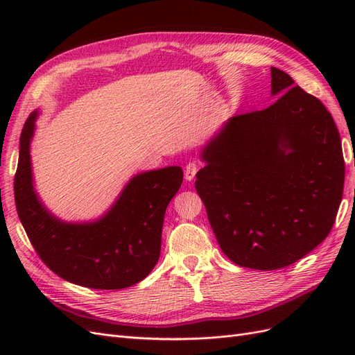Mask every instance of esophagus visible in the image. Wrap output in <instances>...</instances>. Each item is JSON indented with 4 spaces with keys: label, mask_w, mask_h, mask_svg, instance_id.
Returning a JSON list of instances; mask_svg holds the SVG:
<instances>
[{
    "label": "esophagus",
    "mask_w": 355,
    "mask_h": 355,
    "mask_svg": "<svg viewBox=\"0 0 355 355\" xmlns=\"http://www.w3.org/2000/svg\"><path fill=\"white\" fill-rule=\"evenodd\" d=\"M197 171H198L197 163H194V161H189V163L185 166V179H187L188 182H191L192 179L196 178Z\"/></svg>",
    "instance_id": "esophagus-1"
}]
</instances>
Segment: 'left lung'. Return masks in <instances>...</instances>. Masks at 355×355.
<instances>
[{
  "label": "left lung",
  "mask_w": 355,
  "mask_h": 355,
  "mask_svg": "<svg viewBox=\"0 0 355 355\" xmlns=\"http://www.w3.org/2000/svg\"><path fill=\"white\" fill-rule=\"evenodd\" d=\"M270 108L231 116L201 148L196 189L222 252L272 271L302 259L335 223L345 179L326 106L271 68Z\"/></svg>",
  "instance_id": "left-lung-1"
}]
</instances>
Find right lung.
I'll use <instances>...</instances> for the list:
<instances>
[{"instance_id": "add662e5", "label": "right lung", "mask_w": 355, "mask_h": 355, "mask_svg": "<svg viewBox=\"0 0 355 355\" xmlns=\"http://www.w3.org/2000/svg\"><path fill=\"white\" fill-rule=\"evenodd\" d=\"M38 115H29L20 135L15 178L17 214L35 252L53 272L83 287L116 290L142 282L158 262L166 209L184 171L178 166L142 171L101 218L63 220L46 207L34 187L31 142Z\"/></svg>"}]
</instances>
